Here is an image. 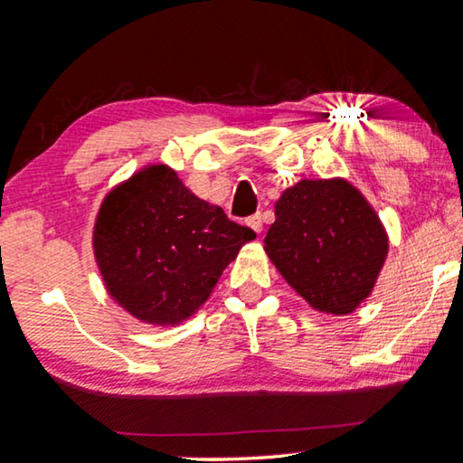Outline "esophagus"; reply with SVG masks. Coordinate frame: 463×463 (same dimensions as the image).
<instances>
[{"label": "esophagus", "mask_w": 463, "mask_h": 463, "mask_svg": "<svg viewBox=\"0 0 463 463\" xmlns=\"http://www.w3.org/2000/svg\"><path fill=\"white\" fill-rule=\"evenodd\" d=\"M247 224H249L250 229H253L255 232H261V231H263V216H261V214H253V216H249Z\"/></svg>", "instance_id": "1"}]
</instances>
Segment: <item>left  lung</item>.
<instances>
[{
    "instance_id": "8db88e82",
    "label": "left lung",
    "mask_w": 463,
    "mask_h": 463,
    "mask_svg": "<svg viewBox=\"0 0 463 463\" xmlns=\"http://www.w3.org/2000/svg\"><path fill=\"white\" fill-rule=\"evenodd\" d=\"M265 253L312 308L349 315L372 294L388 234L345 179H302L279 195Z\"/></svg>"
}]
</instances>
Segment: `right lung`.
I'll use <instances>...</instances> for the list:
<instances>
[{
	"label": "right lung",
	"mask_w": 463,
	"mask_h": 463,
	"mask_svg": "<svg viewBox=\"0 0 463 463\" xmlns=\"http://www.w3.org/2000/svg\"><path fill=\"white\" fill-rule=\"evenodd\" d=\"M249 226L200 200L167 165H148L109 192L93 226L108 294L132 317L171 326L198 310L245 242Z\"/></svg>",
	"instance_id": "right-lung-1"
}]
</instances>
